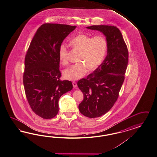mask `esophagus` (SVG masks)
Segmentation results:
<instances>
[{
    "instance_id": "esophagus-1",
    "label": "esophagus",
    "mask_w": 157,
    "mask_h": 157,
    "mask_svg": "<svg viewBox=\"0 0 157 157\" xmlns=\"http://www.w3.org/2000/svg\"><path fill=\"white\" fill-rule=\"evenodd\" d=\"M72 85H73V87L74 88H75V87H76V86H77V83H76L75 82H72Z\"/></svg>"
}]
</instances>
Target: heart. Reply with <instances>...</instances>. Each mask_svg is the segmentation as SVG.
<instances>
[{"label":"heart","mask_w":157,"mask_h":157,"mask_svg":"<svg viewBox=\"0 0 157 157\" xmlns=\"http://www.w3.org/2000/svg\"><path fill=\"white\" fill-rule=\"evenodd\" d=\"M74 48L81 51L79 61L82 62L72 65L63 71L65 79L76 81L85 76L90 69L99 66L106 56L107 50V42L102 35L94 37L85 34H79L70 41ZM59 59L61 63H67L68 47L66 44L60 45L58 51Z\"/></svg>","instance_id":"1"}]
</instances>
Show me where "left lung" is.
I'll use <instances>...</instances> for the list:
<instances>
[{
    "mask_svg": "<svg viewBox=\"0 0 157 157\" xmlns=\"http://www.w3.org/2000/svg\"><path fill=\"white\" fill-rule=\"evenodd\" d=\"M106 37L107 56L102 63L86 78L78 82L84 98L79 105L81 114L94 118L105 114L114 106L124 79L128 53L120 30L112 25L87 27Z\"/></svg>",
    "mask_w": 157,
    "mask_h": 157,
    "instance_id": "left-lung-1",
    "label": "left lung"
}]
</instances>
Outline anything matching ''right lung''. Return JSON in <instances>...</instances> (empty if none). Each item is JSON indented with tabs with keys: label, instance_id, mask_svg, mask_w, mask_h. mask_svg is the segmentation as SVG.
<instances>
[{
	"label": "right lung",
	"instance_id": "obj_1",
	"mask_svg": "<svg viewBox=\"0 0 157 157\" xmlns=\"http://www.w3.org/2000/svg\"><path fill=\"white\" fill-rule=\"evenodd\" d=\"M76 26L46 23L35 34L25 55L23 85L32 110L43 119L55 117L60 97L72 89V82L60 81V45Z\"/></svg>",
	"mask_w": 157,
	"mask_h": 157
}]
</instances>
